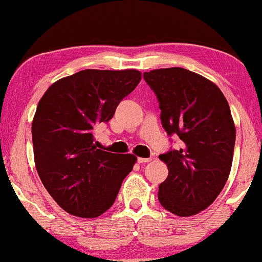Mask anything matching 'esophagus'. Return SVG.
Listing matches in <instances>:
<instances>
[{"instance_id": "1", "label": "esophagus", "mask_w": 262, "mask_h": 262, "mask_svg": "<svg viewBox=\"0 0 262 262\" xmlns=\"http://www.w3.org/2000/svg\"><path fill=\"white\" fill-rule=\"evenodd\" d=\"M151 157H137V162H139V164H146V162H150L151 161Z\"/></svg>"}]
</instances>
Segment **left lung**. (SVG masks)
<instances>
[{"label":"left lung","instance_id":"1","mask_svg":"<svg viewBox=\"0 0 262 262\" xmlns=\"http://www.w3.org/2000/svg\"><path fill=\"white\" fill-rule=\"evenodd\" d=\"M143 77L159 100L166 132L184 143L159 156L168 168L159 201L173 215L193 216L215 201L231 171L236 130L229 102L212 81L182 67Z\"/></svg>","mask_w":262,"mask_h":262}]
</instances>
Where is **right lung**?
Returning a JSON list of instances; mask_svg holds the SVG:
<instances>
[{
    "label": "right lung",
    "instance_id": "right-lung-1",
    "mask_svg": "<svg viewBox=\"0 0 262 262\" xmlns=\"http://www.w3.org/2000/svg\"><path fill=\"white\" fill-rule=\"evenodd\" d=\"M139 70H82L47 89L32 120L35 166L58 206L95 219L114 205L137 157L97 148L94 127L141 81Z\"/></svg>",
    "mask_w": 262,
    "mask_h": 262
}]
</instances>
